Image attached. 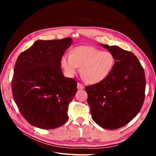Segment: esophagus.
<instances>
[{
  "mask_svg": "<svg viewBox=\"0 0 156 156\" xmlns=\"http://www.w3.org/2000/svg\"><path fill=\"white\" fill-rule=\"evenodd\" d=\"M84 88V87L83 84H81V83H77V89H79V90H82V89H83Z\"/></svg>",
  "mask_w": 156,
  "mask_h": 156,
  "instance_id": "34e87169",
  "label": "esophagus"
}]
</instances>
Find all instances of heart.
<instances>
[{
    "label": "heart",
    "instance_id": "obj_1",
    "mask_svg": "<svg viewBox=\"0 0 156 156\" xmlns=\"http://www.w3.org/2000/svg\"><path fill=\"white\" fill-rule=\"evenodd\" d=\"M114 64V56L110 52L101 51L91 46L76 47L69 55H64L61 58V65L68 76H73L80 67L82 77L90 84L100 83L106 79Z\"/></svg>",
    "mask_w": 156,
    "mask_h": 156
}]
</instances>
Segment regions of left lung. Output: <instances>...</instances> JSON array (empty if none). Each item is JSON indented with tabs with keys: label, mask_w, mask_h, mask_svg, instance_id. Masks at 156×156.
Returning <instances> with one entry per match:
<instances>
[{
	"label": "left lung",
	"mask_w": 156,
	"mask_h": 156,
	"mask_svg": "<svg viewBox=\"0 0 156 156\" xmlns=\"http://www.w3.org/2000/svg\"><path fill=\"white\" fill-rule=\"evenodd\" d=\"M113 55L115 64L108 77L87 86V103L93 120L103 128L116 129L139 112L144 100L145 74L133 53L119 46L100 44Z\"/></svg>",
	"instance_id": "left-lung-1"
}]
</instances>
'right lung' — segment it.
Segmentation results:
<instances>
[{"mask_svg":"<svg viewBox=\"0 0 156 156\" xmlns=\"http://www.w3.org/2000/svg\"><path fill=\"white\" fill-rule=\"evenodd\" d=\"M72 44L71 37L37 40L18 56L12 81L13 98L32 126L51 129L68 120L69 103L77 91V83L64 76L60 62Z\"/></svg>","mask_w":156,"mask_h":156,"instance_id":"1","label":"right lung"}]
</instances>
